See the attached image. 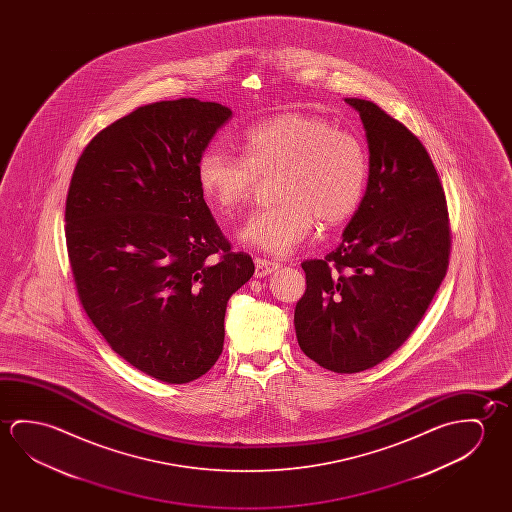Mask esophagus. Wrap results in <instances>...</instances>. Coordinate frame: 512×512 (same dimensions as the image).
Here are the masks:
<instances>
[{"mask_svg": "<svg viewBox=\"0 0 512 512\" xmlns=\"http://www.w3.org/2000/svg\"><path fill=\"white\" fill-rule=\"evenodd\" d=\"M278 268H280V262H275V260L255 259V275L259 278L271 275Z\"/></svg>", "mask_w": 512, "mask_h": 512, "instance_id": "1", "label": "esophagus"}]
</instances>
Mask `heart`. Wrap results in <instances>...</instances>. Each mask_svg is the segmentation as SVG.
<instances>
[{
	"mask_svg": "<svg viewBox=\"0 0 512 512\" xmlns=\"http://www.w3.org/2000/svg\"><path fill=\"white\" fill-rule=\"evenodd\" d=\"M243 157L218 146L202 151L196 178L218 209L230 212L248 200L257 176H275V205L255 210L239 232L243 243L287 255L309 237L318 219L336 227L361 203L368 157L361 141L328 119L280 114L250 126L241 137Z\"/></svg>",
	"mask_w": 512,
	"mask_h": 512,
	"instance_id": "1",
	"label": "heart"
}]
</instances>
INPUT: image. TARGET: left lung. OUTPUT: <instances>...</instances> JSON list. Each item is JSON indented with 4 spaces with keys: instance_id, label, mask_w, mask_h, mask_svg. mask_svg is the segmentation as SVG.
I'll list each match as a JSON object with an SVG mask.
<instances>
[{
    "instance_id": "left-lung-1",
    "label": "left lung",
    "mask_w": 512,
    "mask_h": 512,
    "mask_svg": "<svg viewBox=\"0 0 512 512\" xmlns=\"http://www.w3.org/2000/svg\"><path fill=\"white\" fill-rule=\"evenodd\" d=\"M369 148L366 194L325 259L302 262L294 328L321 368L359 373L386 361L418 327L450 259L443 185L425 146L377 103L346 98Z\"/></svg>"
}]
</instances>
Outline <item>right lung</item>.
<instances>
[{
	"instance_id": "1",
	"label": "right lung",
	"mask_w": 512,
	"mask_h": 512,
	"mask_svg": "<svg viewBox=\"0 0 512 512\" xmlns=\"http://www.w3.org/2000/svg\"><path fill=\"white\" fill-rule=\"evenodd\" d=\"M232 110L157 101L103 128L76 162L66 243L78 298L114 352L168 384H187L223 352L230 296L252 278L196 178Z\"/></svg>"
}]
</instances>
